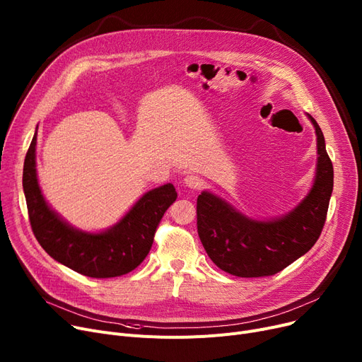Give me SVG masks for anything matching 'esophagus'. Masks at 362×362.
<instances>
[{
    "label": "esophagus",
    "mask_w": 362,
    "mask_h": 362,
    "mask_svg": "<svg viewBox=\"0 0 362 362\" xmlns=\"http://www.w3.org/2000/svg\"><path fill=\"white\" fill-rule=\"evenodd\" d=\"M185 185L191 189H201L204 186V180L198 175H187L185 177Z\"/></svg>",
    "instance_id": "34e87169"
}]
</instances>
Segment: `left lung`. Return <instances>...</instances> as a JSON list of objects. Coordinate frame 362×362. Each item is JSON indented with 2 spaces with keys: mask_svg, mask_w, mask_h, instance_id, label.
<instances>
[{
  "mask_svg": "<svg viewBox=\"0 0 362 362\" xmlns=\"http://www.w3.org/2000/svg\"><path fill=\"white\" fill-rule=\"evenodd\" d=\"M308 117L317 133V175L311 192L293 211L257 221L210 192L198 197V235L208 257L223 272L238 277L273 276L307 254L320 238L333 191V164L320 126Z\"/></svg>",
  "mask_w": 362,
  "mask_h": 362,
  "instance_id": "8db88e82",
  "label": "left lung"
}]
</instances>
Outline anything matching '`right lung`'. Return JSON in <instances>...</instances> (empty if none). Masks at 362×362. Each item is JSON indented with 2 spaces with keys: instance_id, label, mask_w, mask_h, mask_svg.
<instances>
[{
  "instance_id": "1",
  "label": "right lung",
  "mask_w": 362,
  "mask_h": 362,
  "mask_svg": "<svg viewBox=\"0 0 362 362\" xmlns=\"http://www.w3.org/2000/svg\"><path fill=\"white\" fill-rule=\"evenodd\" d=\"M35 146L36 133L25 158L23 191L32 232L45 252L66 267L93 279L117 277L135 270L148 255L167 208L177 198L175 186L167 183L146 192L107 232H79L45 202L36 179Z\"/></svg>"
}]
</instances>
